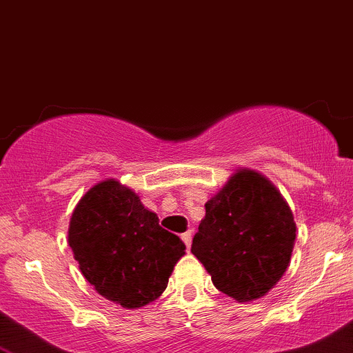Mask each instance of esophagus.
<instances>
[{"mask_svg":"<svg viewBox=\"0 0 353 353\" xmlns=\"http://www.w3.org/2000/svg\"><path fill=\"white\" fill-rule=\"evenodd\" d=\"M181 239H182V242H184L185 245L190 247V242H192V232H190V230H188V232L182 234Z\"/></svg>","mask_w":353,"mask_h":353,"instance_id":"34e87169","label":"esophagus"}]
</instances>
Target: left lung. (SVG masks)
<instances>
[{"label":"left lung","mask_w":353,"mask_h":353,"mask_svg":"<svg viewBox=\"0 0 353 353\" xmlns=\"http://www.w3.org/2000/svg\"><path fill=\"white\" fill-rule=\"evenodd\" d=\"M295 230L292 210L272 182L239 169L205 202L190 252L221 292L250 302L281 281L290 264Z\"/></svg>","instance_id":"left-lung-1"}]
</instances>
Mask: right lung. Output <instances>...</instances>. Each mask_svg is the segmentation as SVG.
<instances>
[{"label":"right lung","mask_w":353,"mask_h":353,"mask_svg":"<svg viewBox=\"0 0 353 353\" xmlns=\"http://www.w3.org/2000/svg\"><path fill=\"white\" fill-rule=\"evenodd\" d=\"M68 242L84 279L124 309H139L161 297L185 254L184 242L161 228L134 190L116 179L92 185L81 197Z\"/></svg>","instance_id":"1"}]
</instances>
